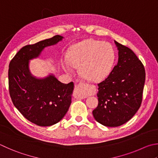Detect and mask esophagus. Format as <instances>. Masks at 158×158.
Instances as JSON below:
<instances>
[{"instance_id":"1","label":"esophagus","mask_w":158,"mask_h":158,"mask_svg":"<svg viewBox=\"0 0 158 158\" xmlns=\"http://www.w3.org/2000/svg\"><path fill=\"white\" fill-rule=\"evenodd\" d=\"M84 83L80 82L79 84L75 85L74 88V95L77 99H84L86 97V95L84 93Z\"/></svg>"}]
</instances>
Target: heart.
<instances>
[{"label": "heart", "mask_w": 158, "mask_h": 158, "mask_svg": "<svg viewBox=\"0 0 158 158\" xmlns=\"http://www.w3.org/2000/svg\"><path fill=\"white\" fill-rule=\"evenodd\" d=\"M114 52L106 43L86 40L73 45L68 54V63L64 69L72 72V66L79 67L81 75L88 80L98 81L104 79L111 70L114 62Z\"/></svg>", "instance_id": "heart-1"}]
</instances>
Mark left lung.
<instances>
[{"instance_id": "left-lung-1", "label": "left lung", "mask_w": 158, "mask_h": 158, "mask_svg": "<svg viewBox=\"0 0 158 158\" xmlns=\"http://www.w3.org/2000/svg\"><path fill=\"white\" fill-rule=\"evenodd\" d=\"M119 50L118 63L104 81L98 84V106L94 118L108 127L129 121L142 101L145 69L133 50L114 41Z\"/></svg>"}]
</instances>
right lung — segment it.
Instances as JSON below:
<instances>
[{
    "label": "right lung",
    "instance_id": "1",
    "mask_svg": "<svg viewBox=\"0 0 158 158\" xmlns=\"http://www.w3.org/2000/svg\"><path fill=\"white\" fill-rule=\"evenodd\" d=\"M64 37L56 35L35 44L23 47L11 60L8 70L11 101L23 116L39 127L58 123L71 104L73 82L63 84L50 74L44 79L33 77L29 61L38 57L45 47L54 45Z\"/></svg>",
    "mask_w": 158,
    "mask_h": 158
}]
</instances>
